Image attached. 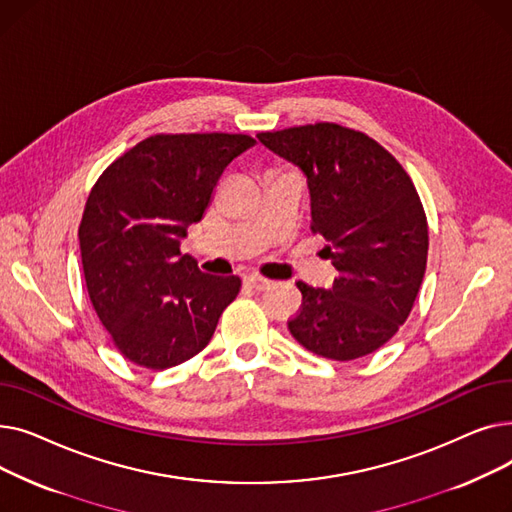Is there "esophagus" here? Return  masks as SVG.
Listing matches in <instances>:
<instances>
[{
  "mask_svg": "<svg viewBox=\"0 0 512 512\" xmlns=\"http://www.w3.org/2000/svg\"><path fill=\"white\" fill-rule=\"evenodd\" d=\"M245 284L251 286V288H255V290H265L272 282L267 280V278H263V276H259V274H251V276L245 278Z\"/></svg>",
  "mask_w": 512,
  "mask_h": 512,
  "instance_id": "34e87169",
  "label": "esophagus"
}]
</instances>
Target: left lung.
I'll use <instances>...</instances> for the list:
<instances>
[{"label":"left lung","mask_w":512,"mask_h":512,"mask_svg":"<svg viewBox=\"0 0 512 512\" xmlns=\"http://www.w3.org/2000/svg\"><path fill=\"white\" fill-rule=\"evenodd\" d=\"M257 139L307 176L311 230L328 245L330 290L297 282L303 305L288 330L307 351L353 361L405 324L427 265V220L417 188L392 153L367 134L317 122Z\"/></svg>","instance_id":"1"}]
</instances>
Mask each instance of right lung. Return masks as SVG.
<instances>
[{
    "instance_id": "right-lung-1",
    "label": "right lung",
    "mask_w": 512,
    "mask_h": 512,
    "mask_svg": "<svg viewBox=\"0 0 512 512\" xmlns=\"http://www.w3.org/2000/svg\"><path fill=\"white\" fill-rule=\"evenodd\" d=\"M249 134H155L120 155L91 188L78 228L89 299L132 363L168 369L201 353L238 276H209L180 253L213 188Z\"/></svg>"
}]
</instances>
